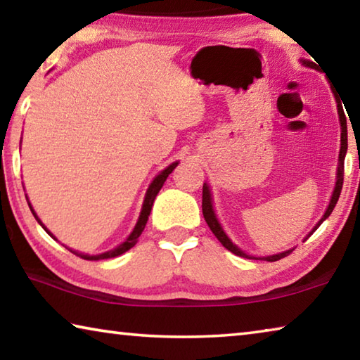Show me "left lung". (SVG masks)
<instances>
[{
  "instance_id": "8db88e82",
  "label": "left lung",
  "mask_w": 360,
  "mask_h": 360,
  "mask_svg": "<svg viewBox=\"0 0 360 360\" xmlns=\"http://www.w3.org/2000/svg\"><path fill=\"white\" fill-rule=\"evenodd\" d=\"M302 65L308 66V68H314L316 70V63L314 62H309V60H300ZM337 108H338V115H340V125H341V148H340V155H338V169H337V182H335V188L332 192V198H330V203H328L327 210L324 212V216L321 217V221L314 225V229L311 230L316 231V229L319 227V225L326 221V219L332 214V211L335 208V205H337L338 198H340V193H341V187H343V173H345V155H346V150H348V127H346V115L343 112V108H341V103L337 101ZM202 210H203V216H205V221L208 224V227L211 229L212 233H214L216 238L221 241V245L229 249L230 252H233L236 255H240V257H249V259H264L266 262H276L279 259L285 257V255H289L294 249H289V251H284V252H279V254H273V255H266V257H252V255H248L245 251H241V249L233 245L231 240L225 233L224 229L221 227V224H219L217 217H216V212L214 208H212V198H211V191H210V186L203 184V200H202ZM308 235V236H309ZM307 236V238H308Z\"/></svg>"
}]
</instances>
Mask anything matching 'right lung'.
I'll return each instance as SVG.
<instances>
[{"mask_svg": "<svg viewBox=\"0 0 360 360\" xmlns=\"http://www.w3.org/2000/svg\"><path fill=\"white\" fill-rule=\"evenodd\" d=\"M176 167H178V162H174V163H172V165H169V167H167L165 169H163L162 173H158V174L155 176L154 181L150 182V186H149V188H148V192H146L144 203H143V208H141V214H139V217H138V222H136V225H135V229H133V231H131V233L129 235V238H127L124 243H122V245H119L117 248H114L112 251H108V252H103V254H96V255L79 254V252H76V251H72V249H70V251H71L72 254L79 255V257L85 259V260H101V259H112V257H117V255L124 254V252L129 251V249H131L133 246L136 245V241H138V238H139V235L143 233V230H144V227H146V224H148V219H149V214H150L152 205H154V200H155V197H157V193L160 192V188H162V186H163V182L167 181L168 174H172V172H173V169H174ZM28 206H30V210H32L34 219H36V221H38V224L41 225V227L44 229V230L47 231V233L52 236L53 240H57L56 236H53V235L51 233V231H49V230L46 229V225L39 221V217L36 216V212H34V210H33V206L30 205V202H28Z\"/></svg>", "mask_w": 360, "mask_h": 360, "instance_id": "right-lung-1", "label": "right lung"}]
</instances>
